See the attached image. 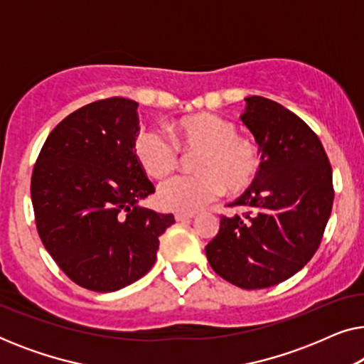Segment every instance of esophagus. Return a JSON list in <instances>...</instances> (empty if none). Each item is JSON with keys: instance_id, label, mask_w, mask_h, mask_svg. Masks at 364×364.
I'll use <instances>...</instances> for the list:
<instances>
[{"instance_id": "obj_1", "label": "esophagus", "mask_w": 364, "mask_h": 364, "mask_svg": "<svg viewBox=\"0 0 364 364\" xmlns=\"http://www.w3.org/2000/svg\"><path fill=\"white\" fill-rule=\"evenodd\" d=\"M196 217V213L193 212H176V220L177 222H186V220H191V218Z\"/></svg>"}]
</instances>
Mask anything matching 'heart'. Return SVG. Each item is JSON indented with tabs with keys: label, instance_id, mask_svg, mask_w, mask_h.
Masks as SVG:
<instances>
[{
	"label": "heart",
	"instance_id": "1",
	"mask_svg": "<svg viewBox=\"0 0 364 364\" xmlns=\"http://www.w3.org/2000/svg\"><path fill=\"white\" fill-rule=\"evenodd\" d=\"M173 141L161 131L147 129L134 139V156L144 172L162 181L181 164L182 152H198L196 176H181L159 191L162 207L176 212H196L215 200L223 191L230 196L245 192L257 181L262 159L250 137L237 134V126L212 112L177 119L171 126Z\"/></svg>",
	"mask_w": 364,
	"mask_h": 364
}]
</instances>
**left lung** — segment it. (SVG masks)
Listing matches in <instances>:
<instances>
[{
	"instance_id": "1",
	"label": "left lung",
	"mask_w": 364,
	"mask_h": 364,
	"mask_svg": "<svg viewBox=\"0 0 364 364\" xmlns=\"http://www.w3.org/2000/svg\"><path fill=\"white\" fill-rule=\"evenodd\" d=\"M242 122L262 154L257 181L220 217L205 253L217 275L257 290L300 272L320 247L331 215L333 173L320 139L296 114L262 96L245 97Z\"/></svg>"
}]
</instances>
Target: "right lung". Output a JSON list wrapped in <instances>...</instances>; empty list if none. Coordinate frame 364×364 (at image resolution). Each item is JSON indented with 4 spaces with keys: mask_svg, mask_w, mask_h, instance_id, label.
Segmentation results:
<instances>
[{
    "mask_svg": "<svg viewBox=\"0 0 364 364\" xmlns=\"http://www.w3.org/2000/svg\"><path fill=\"white\" fill-rule=\"evenodd\" d=\"M136 101L109 97L63 119L39 152L31 200L41 242L79 287L116 291L157 258L172 213L141 207L156 192L134 156Z\"/></svg>",
    "mask_w": 364,
    "mask_h": 364,
    "instance_id": "obj_1",
    "label": "right lung"
}]
</instances>
